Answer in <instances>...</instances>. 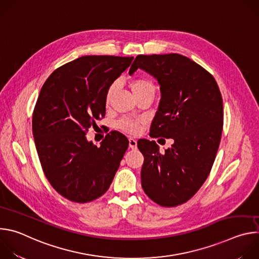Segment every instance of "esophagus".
<instances>
[{
  "mask_svg": "<svg viewBox=\"0 0 259 259\" xmlns=\"http://www.w3.org/2000/svg\"><path fill=\"white\" fill-rule=\"evenodd\" d=\"M137 146V141L135 138H129V147L130 149H136Z\"/></svg>",
  "mask_w": 259,
  "mask_h": 259,
  "instance_id": "1",
  "label": "esophagus"
}]
</instances>
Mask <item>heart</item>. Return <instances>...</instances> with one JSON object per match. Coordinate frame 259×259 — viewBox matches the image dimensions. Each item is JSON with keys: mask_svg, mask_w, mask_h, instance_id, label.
I'll return each mask as SVG.
<instances>
[{"mask_svg": "<svg viewBox=\"0 0 259 259\" xmlns=\"http://www.w3.org/2000/svg\"><path fill=\"white\" fill-rule=\"evenodd\" d=\"M130 89L133 93V95L136 97L138 95H141L146 92H155V85L152 81L145 78H139L135 79L130 82ZM117 90V83H113L109 85V87L106 90L105 93V103L108 104L110 99H112L113 95L115 94ZM118 127L126 132V133H137L141 128V121L140 120H131V119H124L118 123Z\"/></svg>", "mask_w": 259, "mask_h": 259, "instance_id": "1", "label": "heart"}]
</instances>
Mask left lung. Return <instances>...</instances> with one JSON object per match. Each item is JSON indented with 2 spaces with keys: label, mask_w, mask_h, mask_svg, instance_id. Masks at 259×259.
I'll use <instances>...</instances> for the list:
<instances>
[{
  "label": "left lung",
  "mask_w": 259,
  "mask_h": 259,
  "mask_svg": "<svg viewBox=\"0 0 259 259\" xmlns=\"http://www.w3.org/2000/svg\"><path fill=\"white\" fill-rule=\"evenodd\" d=\"M137 68L160 84L161 100L150 135L174 141L161 153L154 140H138L144 157L141 186L158 205L175 207L188 202L211 171L223 133V97L211 73L183 55L141 54L130 75Z\"/></svg>",
  "instance_id": "obj_1"
}]
</instances>
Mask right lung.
<instances>
[{"label":"right lung","instance_id":"add662e5","mask_svg":"<svg viewBox=\"0 0 259 259\" xmlns=\"http://www.w3.org/2000/svg\"><path fill=\"white\" fill-rule=\"evenodd\" d=\"M133 57L89 55L55 69L44 83L32 114V134L45 176L65 199L87 203L109 188L129 141L112 131L99 147L86 134L105 116L109 85Z\"/></svg>","mask_w":259,"mask_h":259}]
</instances>
